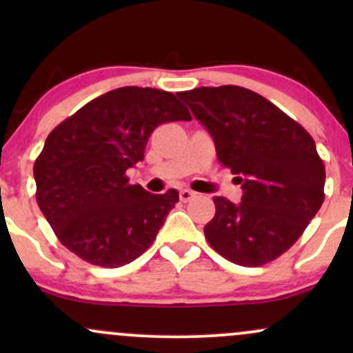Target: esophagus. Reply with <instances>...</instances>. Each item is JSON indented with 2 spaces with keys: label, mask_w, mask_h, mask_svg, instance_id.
<instances>
[{
  "label": "esophagus",
  "mask_w": 353,
  "mask_h": 353,
  "mask_svg": "<svg viewBox=\"0 0 353 353\" xmlns=\"http://www.w3.org/2000/svg\"><path fill=\"white\" fill-rule=\"evenodd\" d=\"M179 197L182 202H189L190 199H194V197H196V192H192V190H189V189H182L179 192Z\"/></svg>",
  "instance_id": "1"
}]
</instances>
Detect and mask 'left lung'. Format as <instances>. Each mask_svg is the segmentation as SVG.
Here are the masks:
<instances>
[{
  "label": "left lung",
  "instance_id": "8db88e82",
  "mask_svg": "<svg viewBox=\"0 0 353 353\" xmlns=\"http://www.w3.org/2000/svg\"><path fill=\"white\" fill-rule=\"evenodd\" d=\"M216 144L217 159L242 184V202L214 197L208 242L228 261L259 267L295 244L322 205L325 165L301 124L241 86L179 92Z\"/></svg>",
  "mask_w": 353,
  "mask_h": 353
}]
</instances>
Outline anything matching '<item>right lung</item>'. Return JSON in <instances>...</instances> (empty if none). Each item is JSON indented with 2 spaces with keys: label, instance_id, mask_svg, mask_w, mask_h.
Returning a JSON list of instances; mask_svg holds the SVG:
<instances>
[{
  "label": "right lung",
  "instance_id": "add662e5",
  "mask_svg": "<svg viewBox=\"0 0 353 353\" xmlns=\"http://www.w3.org/2000/svg\"><path fill=\"white\" fill-rule=\"evenodd\" d=\"M172 92L125 86L89 101L48 136L33 172L56 237L83 261L121 267L151 247L179 192L151 194L125 171L144 159L157 125L190 121Z\"/></svg>",
  "mask_w": 353,
  "mask_h": 353
}]
</instances>
